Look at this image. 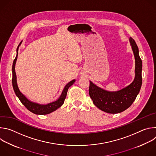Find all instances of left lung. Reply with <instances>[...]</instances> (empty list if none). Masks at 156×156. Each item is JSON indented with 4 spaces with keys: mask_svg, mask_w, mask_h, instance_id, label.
<instances>
[{
    "mask_svg": "<svg viewBox=\"0 0 156 156\" xmlns=\"http://www.w3.org/2000/svg\"><path fill=\"white\" fill-rule=\"evenodd\" d=\"M129 42L135 58L134 81L126 87L115 92L104 90L90 81L89 94L90 98L94 104L105 112L117 114L123 112L131 106L140 93L142 85V60L135 40L129 37Z\"/></svg>",
    "mask_w": 156,
    "mask_h": 156,
    "instance_id": "8db88e82",
    "label": "left lung"
}]
</instances>
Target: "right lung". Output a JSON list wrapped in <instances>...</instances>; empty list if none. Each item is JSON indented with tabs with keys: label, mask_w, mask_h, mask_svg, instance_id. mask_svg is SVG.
<instances>
[{
	"label": "right lung",
	"mask_w": 156,
	"mask_h": 156,
	"mask_svg": "<svg viewBox=\"0 0 156 156\" xmlns=\"http://www.w3.org/2000/svg\"><path fill=\"white\" fill-rule=\"evenodd\" d=\"M22 42V41H21ZM19 44V45L16 49V55L15 58L13 60V65H12V86L13 90L15 91V93L16 96L18 98L21 102L23 104L25 107L30 110V112L34 114L37 115H46L49 114L54 111L56 110L58 108L60 107L65 99V98L66 96V94H67V91L69 87H70L75 81V80H73L71 81H70L67 84H66L63 90L61 96L60 98L55 101L52 102L51 103L46 104V105H42V104H39L37 103L33 102L28 100L23 94H22L20 91L19 90L17 83H16V73H15V63L16 61L17 60V57H18V48L20 46V44L21 43Z\"/></svg>",
	"instance_id": "add662e5"
}]
</instances>
